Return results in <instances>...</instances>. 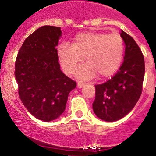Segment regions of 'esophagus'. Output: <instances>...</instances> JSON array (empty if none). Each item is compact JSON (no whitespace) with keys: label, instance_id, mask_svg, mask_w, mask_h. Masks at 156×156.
<instances>
[{"label":"esophagus","instance_id":"obj_1","mask_svg":"<svg viewBox=\"0 0 156 156\" xmlns=\"http://www.w3.org/2000/svg\"><path fill=\"white\" fill-rule=\"evenodd\" d=\"M85 85V83L82 82V81H78V84H77V86H78L79 88H81Z\"/></svg>","mask_w":156,"mask_h":156}]
</instances>
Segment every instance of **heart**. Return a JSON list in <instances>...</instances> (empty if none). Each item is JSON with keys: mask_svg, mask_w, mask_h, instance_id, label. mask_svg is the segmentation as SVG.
<instances>
[{"mask_svg": "<svg viewBox=\"0 0 156 156\" xmlns=\"http://www.w3.org/2000/svg\"><path fill=\"white\" fill-rule=\"evenodd\" d=\"M125 47L122 37L118 34L88 31L76 34L72 45L61 44L58 47V56L64 71L68 75L75 73L83 80L107 78L114 75L121 66Z\"/></svg>", "mask_w": 156, "mask_h": 156, "instance_id": "b5f03b06", "label": "heart"}]
</instances>
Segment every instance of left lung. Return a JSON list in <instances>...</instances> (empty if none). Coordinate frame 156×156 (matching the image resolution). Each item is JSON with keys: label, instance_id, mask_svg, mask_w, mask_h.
I'll use <instances>...</instances> for the list:
<instances>
[{"label": "left lung", "instance_id": "1", "mask_svg": "<svg viewBox=\"0 0 156 156\" xmlns=\"http://www.w3.org/2000/svg\"><path fill=\"white\" fill-rule=\"evenodd\" d=\"M126 45L124 62L114 77L95 85L94 114L105 122H115L129 114L142 94L145 75V61L133 38L121 30Z\"/></svg>", "mask_w": 156, "mask_h": 156}]
</instances>
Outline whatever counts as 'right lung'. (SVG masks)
<instances>
[{"mask_svg":"<svg viewBox=\"0 0 156 156\" xmlns=\"http://www.w3.org/2000/svg\"><path fill=\"white\" fill-rule=\"evenodd\" d=\"M61 27L42 26L25 39L15 62L18 94L27 111L39 120L51 122L65 112L76 82L61 71L56 47Z\"/></svg>","mask_w":156,"mask_h":156,"instance_id":"obj_1","label":"right lung"}]
</instances>
